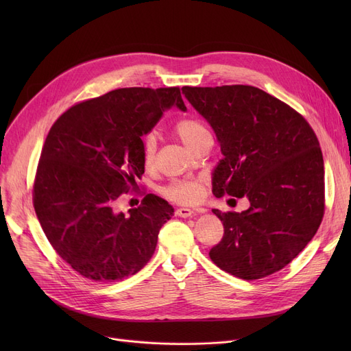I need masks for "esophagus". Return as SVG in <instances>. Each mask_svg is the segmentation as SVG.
Here are the masks:
<instances>
[{
	"label": "esophagus",
	"mask_w": 351,
	"mask_h": 351,
	"mask_svg": "<svg viewBox=\"0 0 351 351\" xmlns=\"http://www.w3.org/2000/svg\"><path fill=\"white\" fill-rule=\"evenodd\" d=\"M193 213H195L193 210L186 209V208H179L175 210V215L179 217H191V216H193Z\"/></svg>",
	"instance_id": "obj_1"
}]
</instances>
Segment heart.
I'll use <instances>...</instances> for the list:
<instances>
[{
    "mask_svg": "<svg viewBox=\"0 0 351 351\" xmlns=\"http://www.w3.org/2000/svg\"><path fill=\"white\" fill-rule=\"evenodd\" d=\"M173 131L185 143L189 149L206 135L209 131L206 125L196 118H182L173 125ZM158 143L154 134H147L142 141V160L146 168H151L155 163ZM202 186L204 182L200 179H186V180H173L168 186L162 189L165 197H168L180 205H191L199 200L202 195Z\"/></svg>",
    "mask_w": 351,
    "mask_h": 351,
    "instance_id": "b5f03b06",
    "label": "heart"
}]
</instances>
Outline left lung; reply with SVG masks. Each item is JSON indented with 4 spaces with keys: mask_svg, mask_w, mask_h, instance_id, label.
<instances>
[{
    "mask_svg": "<svg viewBox=\"0 0 351 351\" xmlns=\"http://www.w3.org/2000/svg\"><path fill=\"white\" fill-rule=\"evenodd\" d=\"M217 136L223 159L212 192L243 197L242 213H213L223 237L212 262L243 280L279 271L316 234L324 215V165L317 136L291 106L250 85L183 86Z\"/></svg>",
    "mask_w": 351,
    "mask_h": 351,
    "instance_id": "obj_1",
    "label": "left lung"
}]
</instances>
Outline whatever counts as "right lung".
I'll list each match as a JSON object with an SVG mask.
<instances>
[{
  "instance_id": "add662e5",
  "label": "right lung",
  "mask_w": 351,
  "mask_h": 351,
  "mask_svg": "<svg viewBox=\"0 0 351 351\" xmlns=\"http://www.w3.org/2000/svg\"><path fill=\"white\" fill-rule=\"evenodd\" d=\"M172 105L186 110L179 86L121 88L71 106L49 129L34 180V209L53 250L89 280L138 273L173 215L155 195L129 215L114 210L145 172L142 136Z\"/></svg>"
}]
</instances>
